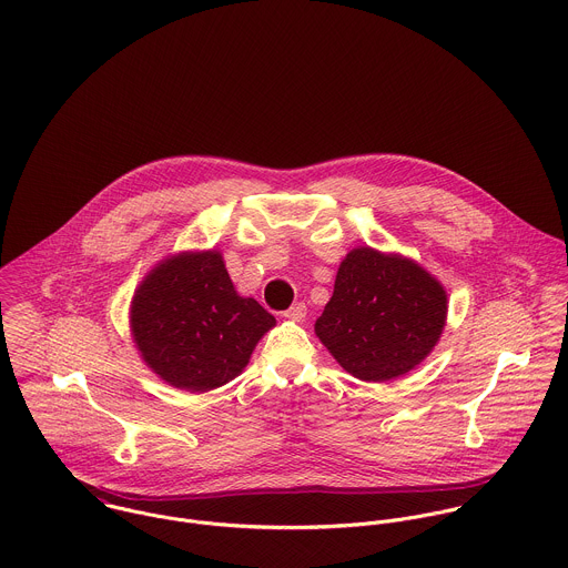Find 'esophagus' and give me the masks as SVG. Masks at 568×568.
I'll return each instance as SVG.
<instances>
[{
    "label": "esophagus",
    "mask_w": 568,
    "mask_h": 568,
    "mask_svg": "<svg viewBox=\"0 0 568 568\" xmlns=\"http://www.w3.org/2000/svg\"><path fill=\"white\" fill-rule=\"evenodd\" d=\"M287 321H294V323H301L305 316H307V305L305 303H296L292 305L285 314H283Z\"/></svg>",
    "instance_id": "34e87169"
}]
</instances>
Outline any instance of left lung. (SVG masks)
Masks as SVG:
<instances>
[{
  "label": "left lung",
  "mask_w": 568,
  "mask_h": 568,
  "mask_svg": "<svg viewBox=\"0 0 568 568\" xmlns=\"http://www.w3.org/2000/svg\"><path fill=\"white\" fill-rule=\"evenodd\" d=\"M448 298L437 278L402 256L355 247L341 263L334 296L316 336L364 382H386L415 368L439 341Z\"/></svg>",
  "instance_id": "1"
}]
</instances>
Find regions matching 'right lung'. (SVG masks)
<instances>
[{"label": "right lung", "instance_id": "1", "mask_svg": "<svg viewBox=\"0 0 568 568\" xmlns=\"http://www.w3.org/2000/svg\"><path fill=\"white\" fill-rule=\"evenodd\" d=\"M274 325L267 310L234 292L222 254L213 250L166 258L131 303V332L144 362L191 393L234 379Z\"/></svg>", "mask_w": 568, "mask_h": 568}]
</instances>
